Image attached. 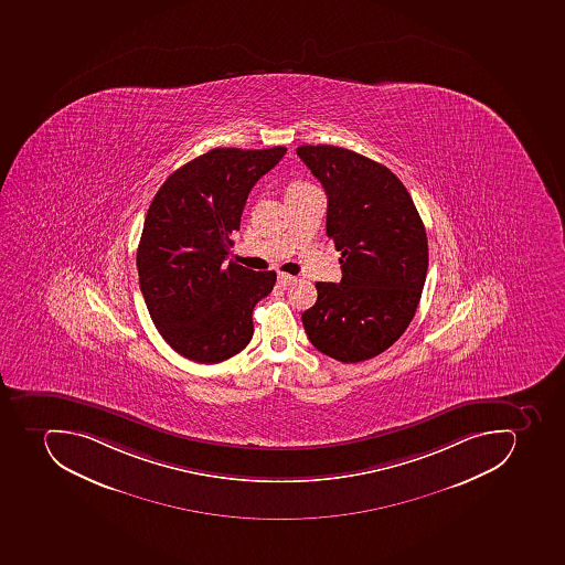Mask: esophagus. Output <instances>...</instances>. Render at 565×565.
<instances>
[{
	"mask_svg": "<svg viewBox=\"0 0 565 565\" xmlns=\"http://www.w3.org/2000/svg\"><path fill=\"white\" fill-rule=\"evenodd\" d=\"M294 281H296V278L290 275H285V273H281V275L278 276V284H280L281 287H289V285H292Z\"/></svg>",
	"mask_w": 565,
	"mask_h": 565,
	"instance_id": "esophagus-1",
	"label": "esophagus"
}]
</instances>
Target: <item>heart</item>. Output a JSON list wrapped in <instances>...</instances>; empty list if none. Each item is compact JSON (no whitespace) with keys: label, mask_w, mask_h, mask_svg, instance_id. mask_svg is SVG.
<instances>
[{"label":"heart","mask_w":565,"mask_h":565,"mask_svg":"<svg viewBox=\"0 0 565 565\" xmlns=\"http://www.w3.org/2000/svg\"><path fill=\"white\" fill-rule=\"evenodd\" d=\"M307 182L296 181L292 182V184L289 185V190H301V188H308Z\"/></svg>","instance_id":"heart-1"}]
</instances>
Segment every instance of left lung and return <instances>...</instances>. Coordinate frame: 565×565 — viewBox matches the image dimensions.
Here are the masks:
<instances>
[{
	"label": "left lung",
	"mask_w": 565,
	"mask_h": 565,
	"mask_svg": "<svg viewBox=\"0 0 565 565\" xmlns=\"http://www.w3.org/2000/svg\"><path fill=\"white\" fill-rule=\"evenodd\" d=\"M296 152L328 194L326 234L342 253V281H317L302 326L326 356L365 362L397 342L415 317L429 266L425 226L383 164L333 145Z\"/></svg>",
	"instance_id": "8db88e82"
}]
</instances>
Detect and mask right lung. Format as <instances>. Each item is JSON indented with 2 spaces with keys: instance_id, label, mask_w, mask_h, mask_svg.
I'll return each instance as SVG.
<instances>
[{
  "instance_id": "obj_1",
  "label": "right lung",
  "mask_w": 565,
  "mask_h": 565,
  "mask_svg": "<svg viewBox=\"0 0 565 565\" xmlns=\"http://www.w3.org/2000/svg\"><path fill=\"white\" fill-rule=\"evenodd\" d=\"M285 147L213 149L168 177L145 217L136 267L153 324L191 362H225L248 345L253 308L276 273L226 264L255 182Z\"/></svg>"
}]
</instances>
